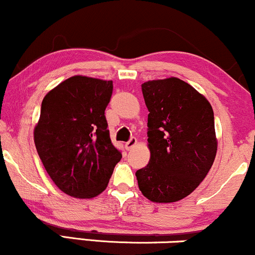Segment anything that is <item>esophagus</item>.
Returning <instances> with one entry per match:
<instances>
[{
    "label": "esophagus",
    "instance_id": "1",
    "mask_svg": "<svg viewBox=\"0 0 255 255\" xmlns=\"http://www.w3.org/2000/svg\"><path fill=\"white\" fill-rule=\"evenodd\" d=\"M136 144H137V139L134 137H132L128 142L125 143V147H127V150H131L136 146Z\"/></svg>",
    "mask_w": 255,
    "mask_h": 255
}]
</instances>
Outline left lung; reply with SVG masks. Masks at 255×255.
Segmentation results:
<instances>
[{"mask_svg":"<svg viewBox=\"0 0 255 255\" xmlns=\"http://www.w3.org/2000/svg\"><path fill=\"white\" fill-rule=\"evenodd\" d=\"M142 92L150 161L136 172L138 187L152 202H176L199 187L214 163V112L203 94L175 77L146 81Z\"/></svg>","mask_w":255,"mask_h":255,"instance_id":"obj_1","label":"left lung"}]
</instances>
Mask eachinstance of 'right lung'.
I'll use <instances>...</instances> for the list:
<instances>
[{"instance_id":"1","label":"right lung","mask_w":255,"mask_h":255,"mask_svg":"<svg viewBox=\"0 0 255 255\" xmlns=\"http://www.w3.org/2000/svg\"><path fill=\"white\" fill-rule=\"evenodd\" d=\"M112 89V80L74 75L41 104L34 128L37 153L56 187L75 199L102 194L122 158L105 118Z\"/></svg>"}]
</instances>
